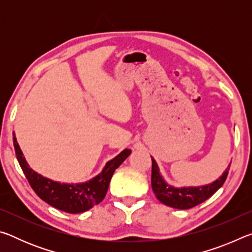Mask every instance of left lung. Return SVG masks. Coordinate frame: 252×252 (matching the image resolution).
I'll return each mask as SVG.
<instances>
[{
	"mask_svg": "<svg viewBox=\"0 0 252 252\" xmlns=\"http://www.w3.org/2000/svg\"><path fill=\"white\" fill-rule=\"evenodd\" d=\"M231 164V162H230ZM230 164L225 169L222 176L218 180L210 183V185L202 187H189V188H174L168 185L159 172L156 160L152 158V173H151V186L156 197L160 202L165 206L181 209L193 208L198 204L202 203L209 199L216 192L217 190L223 186L225 179L228 177V172L230 169Z\"/></svg>",
	"mask_w": 252,
	"mask_h": 252,
	"instance_id": "1",
	"label": "left lung"
}]
</instances>
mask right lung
<instances>
[{
  "label": "right lung",
  "instance_id": "right-lung-1",
  "mask_svg": "<svg viewBox=\"0 0 252 252\" xmlns=\"http://www.w3.org/2000/svg\"><path fill=\"white\" fill-rule=\"evenodd\" d=\"M13 143L19 163L34 192L50 206L67 213H81L99 204L105 197L111 178L116 169L119 168V165L131 153L130 149L123 150L120 155L106 163L103 171L99 176L93 178L89 182L80 183V185H66V183L54 182L33 171L24 159L15 134L13 135Z\"/></svg>",
  "mask_w": 252,
  "mask_h": 252
}]
</instances>
